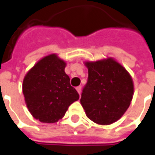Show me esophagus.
I'll list each match as a JSON object with an SVG mask.
<instances>
[{"instance_id": "obj_1", "label": "esophagus", "mask_w": 155, "mask_h": 155, "mask_svg": "<svg viewBox=\"0 0 155 155\" xmlns=\"http://www.w3.org/2000/svg\"><path fill=\"white\" fill-rule=\"evenodd\" d=\"M76 91H77V92L79 93V94H81V86H78V87H76Z\"/></svg>"}]
</instances>
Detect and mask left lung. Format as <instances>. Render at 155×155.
Returning a JSON list of instances; mask_svg holds the SVG:
<instances>
[{
    "label": "left lung",
    "instance_id": "8db88e82",
    "mask_svg": "<svg viewBox=\"0 0 155 155\" xmlns=\"http://www.w3.org/2000/svg\"><path fill=\"white\" fill-rule=\"evenodd\" d=\"M88 81L81 103L87 117L99 124H110L122 117L132 101L133 80L112 58L85 62Z\"/></svg>",
    "mask_w": 155,
    "mask_h": 155
}]
</instances>
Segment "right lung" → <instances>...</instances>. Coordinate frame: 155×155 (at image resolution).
<instances>
[{"label": "right lung", "instance_id": "add662e5", "mask_svg": "<svg viewBox=\"0 0 155 155\" xmlns=\"http://www.w3.org/2000/svg\"><path fill=\"white\" fill-rule=\"evenodd\" d=\"M65 62L55 54L42 58L25 74L22 91L30 113L43 123H55L80 95L64 72Z\"/></svg>", "mask_w": 155, "mask_h": 155}]
</instances>
